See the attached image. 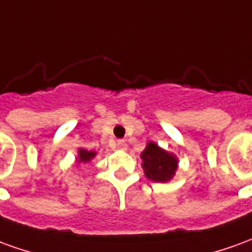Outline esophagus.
I'll return each instance as SVG.
<instances>
[{"mask_svg":"<svg viewBox=\"0 0 252 252\" xmlns=\"http://www.w3.org/2000/svg\"><path fill=\"white\" fill-rule=\"evenodd\" d=\"M116 146H117V149L119 150H126V143L124 142V140H117V143H116Z\"/></svg>","mask_w":252,"mask_h":252,"instance_id":"1","label":"esophagus"}]
</instances>
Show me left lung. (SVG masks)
Here are the masks:
<instances>
[{"label":"left lung","instance_id":"obj_1","mask_svg":"<svg viewBox=\"0 0 252 252\" xmlns=\"http://www.w3.org/2000/svg\"><path fill=\"white\" fill-rule=\"evenodd\" d=\"M144 175L156 183H165L170 180L177 169V159L173 154L162 150L158 144L150 143L142 153Z\"/></svg>","mask_w":252,"mask_h":252}]
</instances>
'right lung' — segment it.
Here are the masks:
<instances>
[{
	"label": "right lung",
	"instance_id": "right-lung-1",
	"mask_svg": "<svg viewBox=\"0 0 252 252\" xmlns=\"http://www.w3.org/2000/svg\"><path fill=\"white\" fill-rule=\"evenodd\" d=\"M95 157V153L94 151H87L84 150V149H80L79 150V158H77V161L79 162H89L91 158H94Z\"/></svg>",
	"mask_w": 252,
	"mask_h": 252
}]
</instances>
